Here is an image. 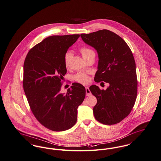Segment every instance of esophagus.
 <instances>
[{"mask_svg":"<svg viewBox=\"0 0 161 161\" xmlns=\"http://www.w3.org/2000/svg\"><path fill=\"white\" fill-rule=\"evenodd\" d=\"M86 96H90L92 95V93L89 89V88L88 86H86Z\"/></svg>","mask_w":161,"mask_h":161,"instance_id":"1","label":"esophagus"}]
</instances>
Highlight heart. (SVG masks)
Instances as JSON below:
<instances>
[{"instance_id":"obj_1","label":"heart","mask_w":161,"mask_h":161,"mask_svg":"<svg viewBox=\"0 0 161 161\" xmlns=\"http://www.w3.org/2000/svg\"><path fill=\"white\" fill-rule=\"evenodd\" d=\"M80 52L82 54L83 57H86L90 53H94L92 49L88 48V47H82L80 49ZM72 57V54L70 51H67L66 54H64V64L66 68H68L70 65V62H71V59ZM74 79L77 82H79L82 84H86L90 82V77L89 76L87 75L84 73H78L74 76Z\"/></svg>"}]
</instances>
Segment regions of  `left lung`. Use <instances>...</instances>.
Listing matches in <instances>:
<instances>
[{
    "label": "left lung",
    "mask_w": 161,
    "mask_h": 161,
    "mask_svg": "<svg viewBox=\"0 0 161 161\" xmlns=\"http://www.w3.org/2000/svg\"><path fill=\"white\" fill-rule=\"evenodd\" d=\"M80 36L98 54L95 81L109 84L106 90L95 85L90 86V90L97 99L93 107L95 118L104 125L118 123L130 114L137 95L133 54L122 38L108 30L82 33Z\"/></svg>",
    "instance_id": "8db88e82"
}]
</instances>
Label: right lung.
Returning <instances> with one entry per match:
<instances>
[{"instance_id": "1", "label": "right lung", "mask_w": 161, "mask_h": 161, "mask_svg": "<svg viewBox=\"0 0 161 161\" xmlns=\"http://www.w3.org/2000/svg\"><path fill=\"white\" fill-rule=\"evenodd\" d=\"M79 34L49 36L29 51L24 64L23 88L33 114L46 128L63 131L77 121V108L86 88L73 83L66 94L60 92L66 73L64 54Z\"/></svg>"}]
</instances>
